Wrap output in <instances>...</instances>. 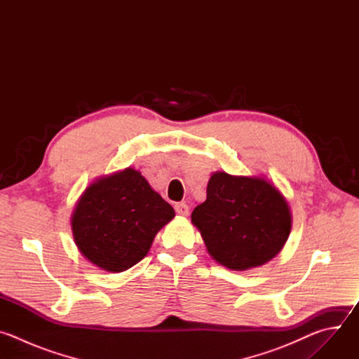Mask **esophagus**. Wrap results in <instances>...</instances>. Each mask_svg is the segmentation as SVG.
Returning <instances> with one entry per match:
<instances>
[{
	"label": "esophagus",
	"instance_id": "esophagus-1",
	"mask_svg": "<svg viewBox=\"0 0 359 359\" xmlns=\"http://www.w3.org/2000/svg\"><path fill=\"white\" fill-rule=\"evenodd\" d=\"M175 210H176V213L179 215V216H187L189 215V206L186 203H177L176 206H175Z\"/></svg>",
	"mask_w": 359,
	"mask_h": 359
}]
</instances>
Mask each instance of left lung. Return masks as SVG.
Returning a JSON list of instances; mask_svg holds the SVG:
<instances>
[{"label": "left lung", "instance_id": "8db88e82", "mask_svg": "<svg viewBox=\"0 0 359 359\" xmlns=\"http://www.w3.org/2000/svg\"><path fill=\"white\" fill-rule=\"evenodd\" d=\"M210 257L233 271H245L273 260L285 245L292 215L284 194L262 176L215 172L208 197L193 210Z\"/></svg>", "mask_w": 359, "mask_h": 359}]
</instances>
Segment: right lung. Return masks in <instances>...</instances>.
I'll use <instances>...</instances> for the list:
<instances>
[{"label":"right lung","instance_id":"obj_1","mask_svg":"<svg viewBox=\"0 0 359 359\" xmlns=\"http://www.w3.org/2000/svg\"><path fill=\"white\" fill-rule=\"evenodd\" d=\"M175 210L133 168L93 180L78 198L71 229L83 257L99 270L122 273L144 259Z\"/></svg>","mask_w":359,"mask_h":359}]
</instances>
